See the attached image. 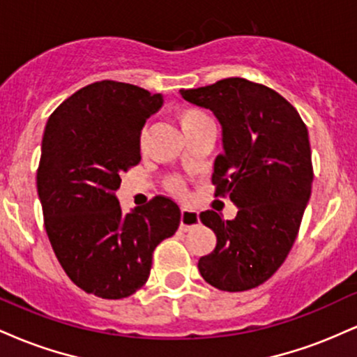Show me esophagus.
<instances>
[{
    "label": "esophagus",
    "mask_w": 357,
    "mask_h": 357,
    "mask_svg": "<svg viewBox=\"0 0 357 357\" xmlns=\"http://www.w3.org/2000/svg\"><path fill=\"white\" fill-rule=\"evenodd\" d=\"M198 223H199L198 213L192 211V210H188V208H181V223H179L181 230H184V231L191 230V228L196 227Z\"/></svg>",
    "instance_id": "34e87169"
}]
</instances>
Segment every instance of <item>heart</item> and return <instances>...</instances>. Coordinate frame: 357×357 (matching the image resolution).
Returning a JSON list of instances; mask_svg holds the SVG:
<instances>
[{
    "mask_svg": "<svg viewBox=\"0 0 357 357\" xmlns=\"http://www.w3.org/2000/svg\"><path fill=\"white\" fill-rule=\"evenodd\" d=\"M174 116H176V121H178L179 127H181L184 136H186V134H190L191 130H195L196 127L206 124V122L211 121V119L208 117L202 109H196V107H178L176 109ZM167 190H169L176 196H184V192H186L183 181L178 178H173L167 181Z\"/></svg>",
    "mask_w": 357,
    "mask_h": 357,
    "instance_id": "1",
    "label": "heart"
}]
</instances>
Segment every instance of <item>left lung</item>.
<instances>
[{
    "label": "left lung",
    "mask_w": 357,
    "mask_h": 357,
    "mask_svg": "<svg viewBox=\"0 0 357 357\" xmlns=\"http://www.w3.org/2000/svg\"><path fill=\"white\" fill-rule=\"evenodd\" d=\"M179 93L218 119L223 153L211 179L215 195L238 208L233 220L199 215L216 235L215 250L199 258V273L225 292L255 289L284 264L309 203L314 174L307 127L280 93L247 79Z\"/></svg>",
    "instance_id": "1"
}]
</instances>
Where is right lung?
I'll return each mask as SVG.
<instances>
[{
	"mask_svg": "<svg viewBox=\"0 0 357 357\" xmlns=\"http://www.w3.org/2000/svg\"><path fill=\"white\" fill-rule=\"evenodd\" d=\"M162 100L137 85L96 82L61 102L45 127L36 173L45 230L65 273L87 294L132 296L149 278L154 248L179 227L169 198L124 213L116 196Z\"/></svg>",
	"mask_w": 357,
	"mask_h": 357,
	"instance_id": "obj_1",
	"label": "right lung"
}]
</instances>
